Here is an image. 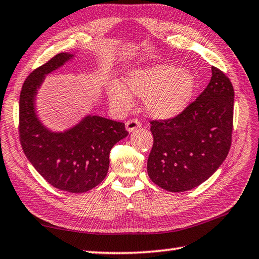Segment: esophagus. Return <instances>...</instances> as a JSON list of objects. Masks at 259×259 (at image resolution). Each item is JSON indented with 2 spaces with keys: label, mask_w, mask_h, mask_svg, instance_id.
Segmentation results:
<instances>
[{
  "label": "esophagus",
  "mask_w": 259,
  "mask_h": 259,
  "mask_svg": "<svg viewBox=\"0 0 259 259\" xmlns=\"http://www.w3.org/2000/svg\"><path fill=\"white\" fill-rule=\"evenodd\" d=\"M140 126H142V123H140V121L137 119H130L125 122V128L129 133H133L136 129L140 128Z\"/></svg>",
  "instance_id": "1"
}]
</instances>
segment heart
<instances>
[{
	"label": "heart",
	"instance_id": "heart-1",
	"mask_svg": "<svg viewBox=\"0 0 259 259\" xmlns=\"http://www.w3.org/2000/svg\"><path fill=\"white\" fill-rule=\"evenodd\" d=\"M195 89V77L174 65H154L130 71L123 78V88L113 85L111 102L120 108L130 107L131 95L145 99L146 111L161 120L179 115L190 104Z\"/></svg>",
	"mask_w": 259,
	"mask_h": 259
}]
</instances>
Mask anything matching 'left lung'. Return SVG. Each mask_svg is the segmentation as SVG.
Listing matches in <instances>:
<instances>
[{
  "instance_id": "8db88e82",
  "label": "left lung",
  "mask_w": 259,
  "mask_h": 259,
  "mask_svg": "<svg viewBox=\"0 0 259 259\" xmlns=\"http://www.w3.org/2000/svg\"><path fill=\"white\" fill-rule=\"evenodd\" d=\"M203 93L176 117L152 120L147 160L151 181L169 192H185L207 181L229 154L233 130V85L221 69Z\"/></svg>"
}]
</instances>
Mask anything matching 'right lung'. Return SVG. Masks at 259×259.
Wrapping results in <instances>:
<instances>
[{
    "mask_svg": "<svg viewBox=\"0 0 259 259\" xmlns=\"http://www.w3.org/2000/svg\"><path fill=\"white\" fill-rule=\"evenodd\" d=\"M72 58L60 52L27 76L19 98L18 129L25 155L50 185L83 193L104 181L112 147L129 133L122 122L97 115L85 116L64 133H52L37 119L34 100L43 78Z\"/></svg>",
    "mask_w": 259,
    "mask_h": 259,
    "instance_id": "obj_1",
    "label": "right lung"
}]
</instances>
